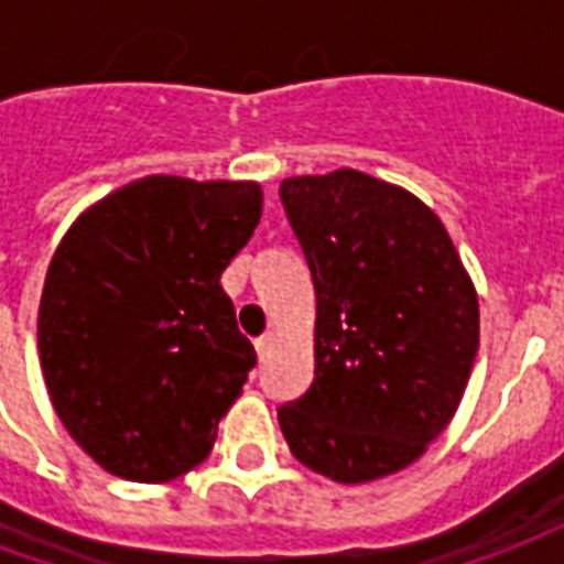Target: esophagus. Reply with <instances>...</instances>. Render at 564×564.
Returning <instances> with one entry per match:
<instances>
[{"mask_svg":"<svg viewBox=\"0 0 564 564\" xmlns=\"http://www.w3.org/2000/svg\"><path fill=\"white\" fill-rule=\"evenodd\" d=\"M271 344H274V338H271V335H259L257 341H253V347H257V356H259V359H262V362L269 359Z\"/></svg>","mask_w":564,"mask_h":564,"instance_id":"1","label":"esophagus"}]
</instances>
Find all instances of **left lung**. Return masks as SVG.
<instances>
[{
  "label": "left lung",
  "mask_w": 564,
  "mask_h": 564,
  "mask_svg": "<svg viewBox=\"0 0 564 564\" xmlns=\"http://www.w3.org/2000/svg\"><path fill=\"white\" fill-rule=\"evenodd\" d=\"M281 202L317 293L314 383L278 408L293 456L338 484L408 468L456 414L480 344L477 293L435 210L356 169Z\"/></svg>",
  "instance_id": "1"
}]
</instances>
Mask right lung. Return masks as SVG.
<instances>
[{"instance_id":"right-lung-1","label":"right lung","mask_w":564,"mask_h":564,"mask_svg":"<svg viewBox=\"0 0 564 564\" xmlns=\"http://www.w3.org/2000/svg\"><path fill=\"white\" fill-rule=\"evenodd\" d=\"M259 217V184L150 174L59 241L39 305L44 383L105 471L165 484L210 453L257 366L220 274Z\"/></svg>"}]
</instances>
